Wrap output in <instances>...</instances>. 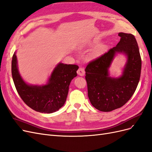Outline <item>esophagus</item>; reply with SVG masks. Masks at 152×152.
Masks as SVG:
<instances>
[{
	"label": "esophagus",
	"instance_id": "esophagus-1",
	"mask_svg": "<svg viewBox=\"0 0 152 152\" xmlns=\"http://www.w3.org/2000/svg\"><path fill=\"white\" fill-rule=\"evenodd\" d=\"M77 74L80 76H84L85 75V70L84 68L82 67H79L77 70Z\"/></svg>",
	"mask_w": 152,
	"mask_h": 152
}]
</instances>
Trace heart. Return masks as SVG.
<instances>
[{"instance_id": "1", "label": "heart", "mask_w": 152, "mask_h": 152, "mask_svg": "<svg viewBox=\"0 0 152 152\" xmlns=\"http://www.w3.org/2000/svg\"><path fill=\"white\" fill-rule=\"evenodd\" d=\"M106 49V46L103 44H100L98 45L97 47H96L93 50L90 54V57L91 58H94L96 56H98L99 54H100L102 52H103L104 49Z\"/></svg>"}]
</instances>
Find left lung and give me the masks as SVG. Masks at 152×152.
Listing matches in <instances>:
<instances>
[{
    "label": "left lung",
    "instance_id": "8db88e82",
    "mask_svg": "<svg viewBox=\"0 0 152 152\" xmlns=\"http://www.w3.org/2000/svg\"><path fill=\"white\" fill-rule=\"evenodd\" d=\"M118 36L121 40L115 47L91 61L85 69L90 102L102 112H111L125 104L134 93L140 79L141 59L134 36L123 32ZM117 53L125 55L127 61L122 75L112 77L109 68Z\"/></svg>",
    "mask_w": 152,
    "mask_h": 152
}]
</instances>
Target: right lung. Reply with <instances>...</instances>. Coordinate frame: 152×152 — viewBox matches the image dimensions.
Here are the masks:
<instances>
[{
	"instance_id": "obj_1",
	"label": "right lung",
	"mask_w": 152,
	"mask_h": 152,
	"mask_svg": "<svg viewBox=\"0 0 152 152\" xmlns=\"http://www.w3.org/2000/svg\"><path fill=\"white\" fill-rule=\"evenodd\" d=\"M79 66L59 63L54 68L46 84L31 85L22 79L18 67L16 53L12 58L11 72L16 89L23 101L37 112L51 113L65 104L69 86L77 77Z\"/></svg>"
}]
</instances>
